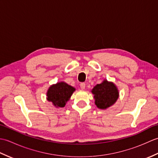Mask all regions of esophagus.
Wrapping results in <instances>:
<instances>
[{"label":"esophagus","mask_w":158,"mask_h":158,"mask_svg":"<svg viewBox=\"0 0 158 158\" xmlns=\"http://www.w3.org/2000/svg\"><path fill=\"white\" fill-rule=\"evenodd\" d=\"M80 88H81V89H84L85 88V83H81V84H80Z\"/></svg>","instance_id":"obj_1"}]
</instances>
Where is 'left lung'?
<instances>
[{"instance_id":"1","label":"left lung","mask_w":158,"mask_h":158,"mask_svg":"<svg viewBox=\"0 0 158 158\" xmlns=\"http://www.w3.org/2000/svg\"><path fill=\"white\" fill-rule=\"evenodd\" d=\"M92 92L94 97L96 105L101 109H105L113 105L119 96L116 86L106 80L100 84H97L93 88Z\"/></svg>"}]
</instances>
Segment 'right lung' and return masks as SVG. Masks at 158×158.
<instances>
[{
	"label": "right lung",
	"instance_id": "add662e5",
	"mask_svg": "<svg viewBox=\"0 0 158 158\" xmlns=\"http://www.w3.org/2000/svg\"><path fill=\"white\" fill-rule=\"evenodd\" d=\"M75 89L64 82L56 83L49 88L47 96L48 100L56 107H64Z\"/></svg>",
	"mask_w": 158,
	"mask_h": 158
}]
</instances>
